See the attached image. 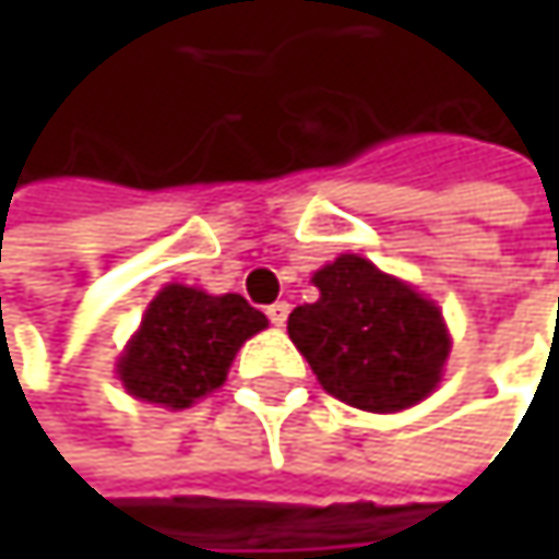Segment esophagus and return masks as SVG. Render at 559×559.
Returning a JSON list of instances; mask_svg holds the SVG:
<instances>
[{
    "label": "esophagus",
    "mask_w": 559,
    "mask_h": 559,
    "mask_svg": "<svg viewBox=\"0 0 559 559\" xmlns=\"http://www.w3.org/2000/svg\"><path fill=\"white\" fill-rule=\"evenodd\" d=\"M287 313H290V304H287V300H275V304L269 307V320H272L275 326H284V323H287Z\"/></svg>",
    "instance_id": "1"
}]
</instances>
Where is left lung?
<instances>
[{"label": "left lung", "instance_id": "8db88e82", "mask_svg": "<svg viewBox=\"0 0 559 559\" xmlns=\"http://www.w3.org/2000/svg\"><path fill=\"white\" fill-rule=\"evenodd\" d=\"M313 284L320 297L290 310L287 336L333 397L394 414L440 385L450 333L433 300L362 255H340Z\"/></svg>", "mask_w": 559, "mask_h": 559}]
</instances>
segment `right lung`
<instances>
[{
  "instance_id": "1",
  "label": "right lung",
  "mask_w": 559,
  "mask_h": 559,
  "mask_svg": "<svg viewBox=\"0 0 559 559\" xmlns=\"http://www.w3.org/2000/svg\"><path fill=\"white\" fill-rule=\"evenodd\" d=\"M265 326L269 317L242 294L168 284L119 356V382L139 401L174 411L190 407L226 382L239 346Z\"/></svg>"
}]
</instances>
